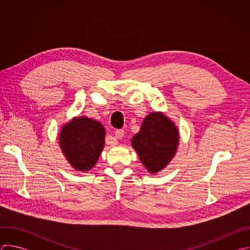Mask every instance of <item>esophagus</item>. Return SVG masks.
Wrapping results in <instances>:
<instances>
[{
    "instance_id": "esophagus-1",
    "label": "esophagus",
    "mask_w": 250,
    "mask_h": 250,
    "mask_svg": "<svg viewBox=\"0 0 250 250\" xmlns=\"http://www.w3.org/2000/svg\"><path fill=\"white\" fill-rule=\"evenodd\" d=\"M124 134H125V130L124 129H118V130H116V132H115V140L114 141H111V144L113 145V146H115V145H117V139H122L123 137H124Z\"/></svg>"
}]
</instances>
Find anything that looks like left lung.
I'll list each match as a JSON object with an SVG mask.
<instances>
[{
    "instance_id": "obj_1",
    "label": "left lung",
    "mask_w": 250,
    "mask_h": 250,
    "mask_svg": "<svg viewBox=\"0 0 250 250\" xmlns=\"http://www.w3.org/2000/svg\"><path fill=\"white\" fill-rule=\"evenodd\" d=\"M178 144V128L161 112L149 114L142 122L140 130L131 138L132 147L151 174L168 165L176 153Z\"/></svg>"
}]
</instances>
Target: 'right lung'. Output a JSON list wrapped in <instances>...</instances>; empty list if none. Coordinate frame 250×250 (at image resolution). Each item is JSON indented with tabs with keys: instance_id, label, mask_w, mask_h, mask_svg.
I'll list each match as a JSON object with an SVG mask.
<instances>
[{
	"instance_id": "obj_1",
	"label": "right lung",
	"mask_w": 250,
	"mask_h": 250,
	"mask_svg": "<svg viewBox=\"0 0 250 250\" xmlns=\"http://www.w3.org/2000/svg\"><path fill=\"white\" fill-rule=\"evenodd\" d=\"M104 125L87 117L65 124L59 133V146L70 165L87 172L95 166L104 146Z\"/></svg>"
}]
</instances>
